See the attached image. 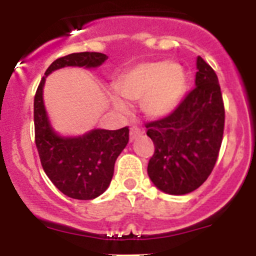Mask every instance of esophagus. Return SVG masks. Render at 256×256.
<instances>
[{"mask_svg": "<svg viewBox=\"0 0 256 256\" xmlns=\"http://www.w3.org/2000/svg\"><path fill=\"white\" fill-rule=\"evenodd\" d=\"M142 130H140L138 126H132V128H130V142L132 141H134L136 138H137V137H140V136L142 134Z\"/></svg>", "mask_w": 256, "mask_h": 256, "instance_id": "34e87169", "label": "esophagus"}]
</instances>
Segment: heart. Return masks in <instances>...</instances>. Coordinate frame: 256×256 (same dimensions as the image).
I'll use <instances>...</instances> for the list:
<instances>
[{
	"label": "heart",
	"instance_id": "heart-1",
	"mask_svg": "<svg viewBox=\"0 0 256 256\" xmlns=\"http://www.w3.org/2000/svg\"><path fill=\"white\" fill-rule=\"evenodd\" d=\"M116 90L130 101L141 100L142 110L152 119L169 116L182 102L187 90L183 66L168 61H146L133 65L116 80ZM116 110L126 112V105L118 96L110 97Z\"/></svg>",
	"mask_w": 256,
	"mask_h": 256
}]
</instances>
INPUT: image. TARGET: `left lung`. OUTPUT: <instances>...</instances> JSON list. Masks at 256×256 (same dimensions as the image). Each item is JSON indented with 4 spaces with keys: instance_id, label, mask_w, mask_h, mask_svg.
<instances>
[{
    "instance_id": "obj_1",
    "label": "left lung",
    "mask_w": 256,
    "mask_h": 256,
    "mask_svg": "<svg viewBox=\"0 0 256 256\" xmlns=\"http://www.w3.org/2000/svg\"><path fill=\"white\" fill-rule=\"evenodd\" d=\"M195 88L169 116L146 124L155 144L148 174L169 195L195 191L212 173L223 138L224 106L216 72L196 58Z\"/></svg>"
}]
</instances>
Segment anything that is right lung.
I'll use <instances>...</instances> for the list:
<instances>
[{
	"label": "right lung",
	"mask_w": 256,
	"mask_h": 256,
	"mask_svg": "<svg viewBox=\"0 0 256 256\" xmlns=\"http://www.w3.org/2000/svg\"><path fill=\"white\" fill-rule=\"evenodd\" d=\"M105 60L106 55L100 52H76L58 58L46 70L36 92V146L42 168L58 191L76 200H92L108 190L115 160L130 140V130L126 126L116 130L94 128L84 134H60L46 112L44 83L55 70L68 66L96 69Z\"/></svg>",
	"instance_id": "add662e5"
}]
</instances>
